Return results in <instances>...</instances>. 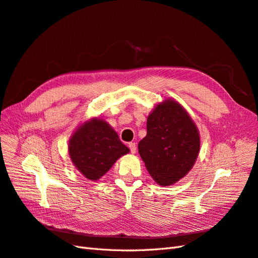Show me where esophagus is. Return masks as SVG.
<instances>
[{"label": "esophagus", "mask_w": 258, "mask_h": 258, "mask_svg": "<svg viewBox=\"0 0 258 258\" xmlns=\"http://www.w3.org/2000/svg\"><path fill=\"white\" fill-rule=\"evenodd\" d=\"M128 147H130V150L132 153H136V144L135 143H130Z\"/></svg>", "instance_id": "1"}]
</instances>
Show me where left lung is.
<instances>
[{"label": "left lung", "instance_id": "obj_1", "mask_svg": "<svg viewBox=\"0 0 258 258\" xmlns=\"http://www.w3.org/2000/svg\"><path fill=\"white\" fill-rule=\"evenodd\" d=\"M200 136L190 115L177 101L167 99L147 119V135L138 151L147 170L161 186L182 178L194 166Z\"/></svg>", "mask_w": 258, "mask_h": 258}]
</instances>
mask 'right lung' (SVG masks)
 Instances as JSON below:
<instances>
[{"label": "right lung", "instance_id": "obj_1", "mask_svg": "<svg viewBox=\"0 0 258 258\" xmlns=\"http://www.w3.org/2000/svg\"><path fill=\"white\" fill-rule=\"evenodd\" d=\"M128 151L112 127L100 119L84 123L69 142V154L73 164L91 180L104 176L114 162Z\"/></svg>", "mask_w": 258, "mask_h": 258}]
</instances>
